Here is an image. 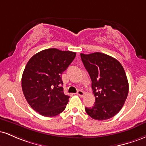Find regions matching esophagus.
<instances>
[{"label":"esophagus","mask_w":146,"mask_h":146,"mask_svg":"<svg viewBox=\"0 0 146 146\" xmlns=\"http://www.w3.org/2000/svg\"><path fill=\"white\" fill-rule=\"evenodd\" d=\"M77 94H78L80 97H81V98H82L84 95V93L82 90H78V92H77Z\"/></svg>","instance_id":"1"}]
</instances>
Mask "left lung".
Returning <instances> with one entry per match:
<instances>
[{
    "label": "left lung",
    "instance_id": "left-lung-1",
    "mask_svg": "<svg viewBox=\"0 0 146 146\" xmlns=\"http://www.w3.org/2000/svg\"><path fill=\"white\" fill-rule=\"evenodd\" d=\"M80 56L91 79L95 97L94 106L86 107L85 110L94 119H108L120 111L128 96L129 86L124 69L118 60L104 53Z\"/></svg>",
    "mask_w": 146,
    "mask_h": 146
}]
</instances>
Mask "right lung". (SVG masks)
Instances as JSON below:
<instances>
[{
  "mask_svg": "<svg viewBox=\"0 0 146 146\" xmlns=\"http://www.w3.org/2000/svg\"><path fill=\"white\" fill-rule=\"evenodd\" d=\"M76 53L53 48L31 57L22 76V88L30 106L40 115L54 117L66 108L70 97L64 93L62 74Z\"/></svg>",
  "mask_w": 146,
  "mask_h": 146,
  "instance_id": "right-lung-1",
  "label": "right lung"
}]
</instances>
